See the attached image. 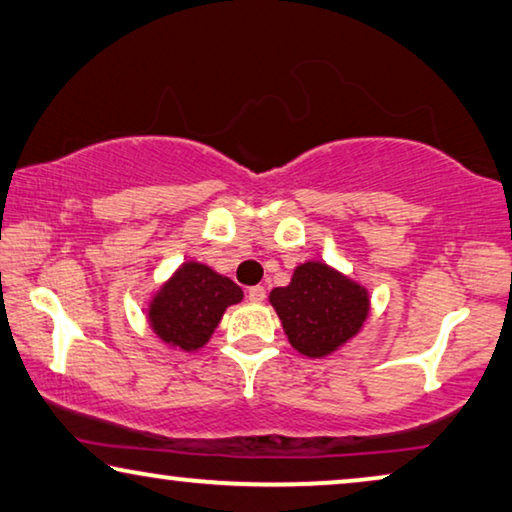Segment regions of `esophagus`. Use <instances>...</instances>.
Returning <instances> with one entry per match:
<instances>
[{"label":"esophagus","instance_id":"obj_1","mask_svg":"<svg viewBox=\"0 0 512 512\" xmlns=\"http://www.w3.org/2000/svg\"><path fill=\"white\" fill-rule=\"evenodd\" d=\"M248 299L253 301V303H262V301L266 299V289H264L262 285L250 287V289H248Z\"/></svg>","mask_w":512,"mask_h":512}]
</instances>
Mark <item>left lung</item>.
<instances>
[{"label":"left lung","instance_id":"obj_1","mask_svg":"<svg viewBox=\"0 0 512 512\" xmlns=\"http://www.w3.org/2000/svg\"><path fill=\"white\" fill-rule=\"evenodd\" d=\"M269 303L289 345L308 358L338 352L361 333L370 315L368 287L319 259L296 266L289 285L273 289Z\"/></svg>","mask_w":512,"mask_h":512}]
</instances>
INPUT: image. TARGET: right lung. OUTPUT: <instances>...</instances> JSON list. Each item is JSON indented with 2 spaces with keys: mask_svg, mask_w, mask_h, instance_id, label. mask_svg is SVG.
Wrapping results in <instances>:
<instances>
[{
  "mask_svg": "<svg viewBox=\"0 0 512 512\" xmlns=\"http://www.w3.org/2000/svg\"><path fill=\"white\" fill-rule=\"evenodd\" d=\"M243 301L241 287L211 266L188 259L147 303V322L160 342L193 354L211 340L230 305Z\"/></svg>",
  "mask_w": 512,
  "mask_h": 512,
  "instance_id": "add662e5",
  "label": "right lung"
}]
</instances>
